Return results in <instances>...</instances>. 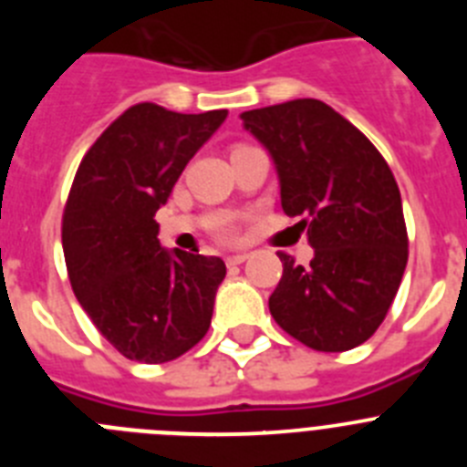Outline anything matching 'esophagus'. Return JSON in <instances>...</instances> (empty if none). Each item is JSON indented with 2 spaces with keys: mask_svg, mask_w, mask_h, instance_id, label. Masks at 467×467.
<instances>
[{
  "mask_svg": "<svg viewBox=\"0 0 467 467\" xmlns=\"http://www.w3.org/2000/svg\"><path fill=\"white\" fill-rule=\"evenodd\" d=\"M245 259H250V254H247V253L229 254V257H226V266H238V264H243Z\"/></svg>",
  "mask_w": 467,
  "mask_h": 467,
  "instance_id": "34e87169",
  "label": "esophagus"
}]
</instances>
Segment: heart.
Listing matches in <instances>:
<instances>
[{"label":"heart","instance_id":"obj_1","mask_svg":"<svg viewBox=\"0 0 467 467\" xmlns=\"http://www.w3.org/2000/svg\"><path fill=\"white\" fill-rule=\"evenodd\" d=\"M220 234H222V236H231V234H234V229H231L229 224H222L220 226Z\"/></svg>","mask_w":467,"mask_h":467}]
</instances>
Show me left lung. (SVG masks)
Here are the masks:
<instances>
[{
  "instance_id": "obj_1",
  "label": "left lung",
  "mask_w": 467,
  "mask_h": 467,
  "mask_svg": "<svg viewBox=\"0 0 467 467\" xmlns=\"http://www.w3.org/2000/svg\"><path fill=\"white\" fill-rule=\"evenodd\" d=\"M274 159L280 205L304 217L306 269L278 253L283 278L269 308L313 350L365 344L383 323L407 266V226L393 172L365 135L313 98L241 114Z\"/></svg>"
}]
</instances>
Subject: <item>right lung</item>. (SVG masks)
<instances>
[{
  "label": "right lung",
  "mask_w": 467,
  "mask_h": 467,
  "mask_svg": "<svg viewBox=\"0 0 467 467\" xmlns=\"http://www.w3.org/2000/svg\"><path fill=\"white\" fill-rule=\"evenodd\" d=\"M226 114L140 102L95 140L74 175L63 214L69 283L128 360L171 362L208 332L224 262L161 247L154 214Z\"/></svg>",
  "instance_id": "right-lung-1"
}]
</instances>
